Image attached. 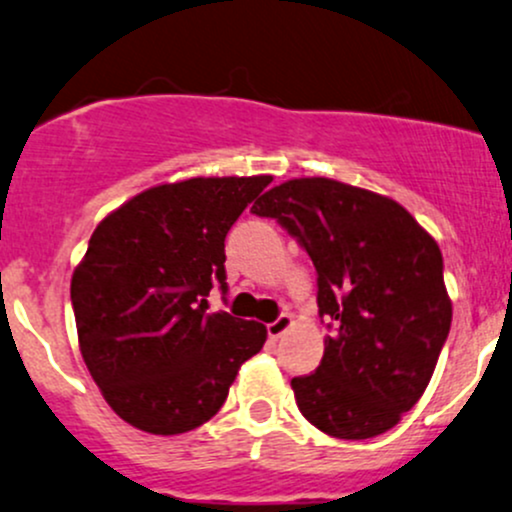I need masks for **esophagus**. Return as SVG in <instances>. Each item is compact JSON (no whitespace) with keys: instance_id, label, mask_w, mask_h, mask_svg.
Returning <instances> with one entry per match:
<instances>
[{"instance_id":"34e87169","label":"esophagus","mask_w":512,"mask_h":512,"mask_svg":"<svg viewBox=\"0 0 512 512\" xmlns=\"http://www.w3.org/2000/svg\"><path fill=\"white\" fill-rule=\"evenodd\" d=\"M290 329H292V317L290 314H280L273 324H268V338H271V341H278V338Z\"/></svg>"}]
</instances>
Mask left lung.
<instances>
[{
	"mask_svg": "<svg viewBox=\"0 0 512 512\" xmlns=\"http://www.w3.org/2000/svg\"><path fill=\"white\" fill-rule=\"evenodd\" d=\"M251 212L300 239L331 319L317 372L290 382L302 416L331 438L387 433L426 392L450 333L438 241L396 200L324 176L273 186Z\"/></svg>",
	"mask_w": 512,
	"mask_h": 512,
	"instance_id": "1",
	"label": "left lung"
}]
</instances>
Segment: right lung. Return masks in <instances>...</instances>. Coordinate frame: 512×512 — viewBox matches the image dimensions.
Masks as SVG:
<instances>
[{
    "label": "right lung",
    "instance_id": "add662e5",
    "mask_svg": "<svg viewBox=\"0 0 512 512\" xmlns=\"http://www.w3.org/2000/svg\"><path fill=\"white\" fill-rule=\"evenodd\" d=\"M273 176L159 183L96 225L72 273L79 350L103 399L132 428L179 435L225 404L266 326L208 314L225 290V237Z\"/></svg>",
    "mask_w": 512,
    "mask_h": 512
}]
</instances>
